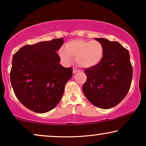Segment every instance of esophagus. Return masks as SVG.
Here are the masks:
<instances>
[{
	"mask_svg": "<svg viewBox=\"0 0 146 146\" xmlns=\"http://www.w3.org/2000/svg\"><path fill=\"white\" fill-rule=\"evenodd\" d=\"M80 72V70H78L75 69V68H74V69H73V73H74V74L78 73V72Z\"/></svg>",
	"mask_w": 146,
	"mask_h": 146,
	"instance_id": "obj_1",
	"label": "esophagus"
}]
</instances>
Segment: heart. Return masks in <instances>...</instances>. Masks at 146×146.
Here are the masks:
<instances>
[{"label":"heart","mask_w":146,"mask_h":146,"mask_svg":"<svg viewBox=\"0 0 146 146\" xmlns=\"http://www.w3.org/2000/svg\"><path fill=\"white\" fill-rule=\"evenodd\" d=\"M65 47L58 51L61 59L66 63H70L74 57L78 64L85 68L98 64L104 54L103 45L96 40H74L66 44Z\"/></svg>","instance_id":"1"}]
</instances>
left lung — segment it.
I'll return each mask as SVG.
<instances>
[{"label":"left lung","instance_id":"8db88e82","mask_svg":"<svg viewBox=\"0 0 146 146\" xmlns=\"http://www.w3.org/2000/svg\"><path fill=\"white\" fill-rule=\"evenodd\" d=\"M103 45L104 54L98 64L85 69L87 80L82 90L90 102L102 109L118 104L128 92L133 69L129 54L117 42L95 38Z\"/></svg>","mask_w":146,"mask_h":146}]
</instances>
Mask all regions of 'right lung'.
<instances>
[{
    "label": "right lung",
    "mask_w": 146,
    "mask_h": 146,
    "mask_svg": "<svg viewBox=\"0 0 146 146\" xmlns=\"http://www.w3.org/2000/svg\"><path fill=\"white\" fill-rule=\"evenodd\" d=\"M63 41L56 38L28 44L13 55L10 75L13 90L19 100L35 112L54 108L72 76V68L63 67L56 53Z\"/></svg>",
    "instance_id": "obj_1"
}]
</instances>
